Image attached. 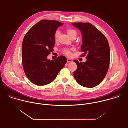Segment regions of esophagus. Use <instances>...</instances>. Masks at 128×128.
Wrapping results in <instances>:
<instances>
[{"mask_svg": "<svg viewBox=\"0 0 128 128\" xmlns=\"http://www.w3.org/2000/svg\"><path fill=\"white\" fill-rule=\"evenodd\" d=\"M67 61L68 62H72L73 61L72 60H71V59H69V58L67 59Z\"/></svg>", "mask_w": 128, "mask_h": 128, "instance_id": "obj_1", "label": "esophagus"}]
</instances>
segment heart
Returning a JSON list of instances; mask_svg holds the SVG:
<instances>
[{
  "mask_svg": "<svg viewBox=\"0 0 128 128\" xmlns=\"http://www.w3.org/2000/svg\"><path fill=\"white\" fill-rule=\"evenodd\" d=\"M66 32L67 35H68V36L69 38L71 37L72 36H76L77 35V32L76 31V30L71 29V28H68L66 30ZM59 35V33L58 32H56V33H55V35H54V38H55L56 40H58V36ZM65 54H66L67 56H70L71 54V52L70 50H67L64 52Z\"/></svg>",
  "mask_w": 128,
  "mask_h": 128,
  "instance_id": "heart-1",
  "label": "heart"
}]
</instances>
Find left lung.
<instances>
[{
    "mask_svg": "<svg viewBox=\"0 0 128 128\" xmlns=\"http://www.w3.org/2000/svg\"><path fill=\"white\" fill-rule=\"evenodd\" d=\"M80 30L82 36L81 50L86 61L74 62L77 69L74 76L80 85L93 88L98 85L105 77L110 63V48L105 36L94 26L89 23H73Z\"/></svg>",
    "mask_w": 128,
    "mask_h": 128,
    "instance_id": "obj_1",
    "label": "left lung"
}]
</instances>
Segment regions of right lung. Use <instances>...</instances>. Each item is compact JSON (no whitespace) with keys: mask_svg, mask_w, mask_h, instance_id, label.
Masks as SVG:
<instances>
[{"mask_svg":"<svg viewBox=\"0 0 128 128\" xmlns=\"http://www.w3.org/2000/svg\"><path fill=\"white\" fill-rule=\"evenodd\" d=\"M63 25L55 20H42L24 36L22 46L23 69L28 78L36 85L44 86L52 82L66 63L64 56L55 60L47 59L54 51L56 30Z\"/></svg>","mask_w":128,"mask_h":128,"instance_id":"obj_1","label":"right lung"}]
</instances>
